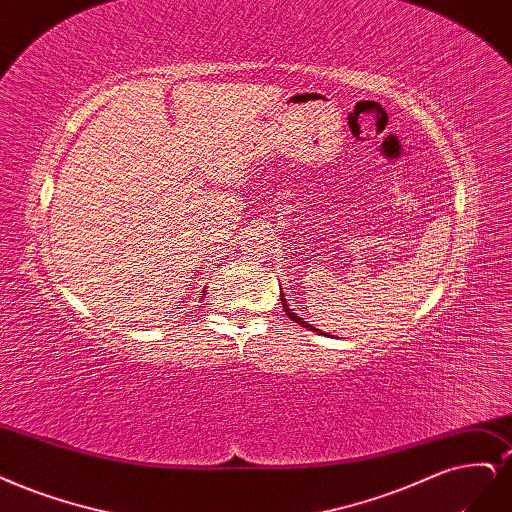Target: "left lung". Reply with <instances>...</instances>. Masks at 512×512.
Wrapping results in <instances>:
<instances>
[{"mask_svg":"<svg viewBox=\"0 0 512 512\" xmlns=\"http://www.w3.org/2000/svg\"><path fill=\"white\" fill-rule=\"evenodd\" d=\"M281 305H284V311H286V315L290 317L292 322H296V324H301L303 328H307V330H311V332H317V334H326V332H322L320 328H315V326H311V324H307L303 317H298L292 309H290V305H288V301H286V296H284V292H281Z\"/></svg>","mask_w":512,"mask_h":512,"instance_id":"8db88e82","label":"left lung"}]
</instances>
